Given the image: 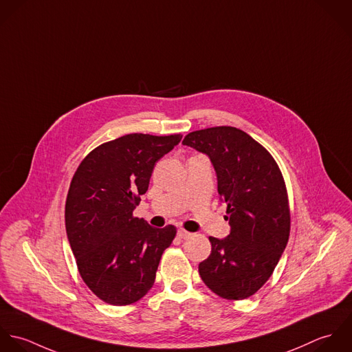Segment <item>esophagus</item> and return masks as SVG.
<instances>
[{"instance_id": "obj_1", "label": "esophagus", "mask_w": 352, "mask_h": 352, "mask_svg": "<svg viewBox=\"0 0 352 352\" xmlns=\"http://www.w3.org/2000/svg\"><path fill=\"white\" fill-rule=\"evenodd\" d=\"M178 236H179L181 239H188V238L192 236V234H190L189 231L184 230V228H178Z\"/></svg>"}]
</instances>
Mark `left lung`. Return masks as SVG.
Returning a JSON list of instances; mask_svg holds the SVG:
<instances>
[{
	"label": "left lung",
	"mask_w": 352,
	"mask_h": 352,
	"mask_svg": "<svg viewBox=\"0 0 352 352\" xmlns=\"http://www.w3.org/2000/svg\"><path fill=\"white\" fill-rule=\"evenodd\" d=\"M182 144L210 156L231 226L227 238L210 236L211 254L200 263V276L224 299H246L271 278L288 242L291 214L280 168L258 141L234 126L196 131Z\"/></svg>",
	"instance_id": "obj_1"
}]
</instances>
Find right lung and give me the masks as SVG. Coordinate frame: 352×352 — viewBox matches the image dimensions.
Wrapping results in <instances>:
<instances>
[{
	"label": "right lung",
	"instance_id": "add662e5",
	"mask_svg": "<svg viewBox=\"0 0 352 352\" xmlns=\"http://www.w3.org/2000/svg\"><path fill=\"white\" fill-rule=\"evenodd\" d=\"M182 135L132 133L92 149L78 164L65 203V227L78 274L103 302L132 305L152 288L177 228L151 227L133 210L153 167Z\"/></svg>",
	"mask_w": 352,
	"mask_h": 352
}]
</instances>
